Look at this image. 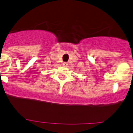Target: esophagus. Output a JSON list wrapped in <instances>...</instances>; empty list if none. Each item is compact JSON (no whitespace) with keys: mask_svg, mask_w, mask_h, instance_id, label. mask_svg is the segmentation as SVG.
Listing matches in <instances>:
<instances>
[{"mask_svg":"<svg viewBox=\"0 0 133 133\" xmlns=\"http://www.w3.org/2000/svg\"><path fill=\"white\" fill-rule=\"evenodd\" d=\"M62 65H63V66H64V67H66L67 65H68V63H66V62H64L62 64Z\"/></svg>","mask_w":133,"mask_h":133,"instance_id":"1","label":"esophagus"}]
</instances>
